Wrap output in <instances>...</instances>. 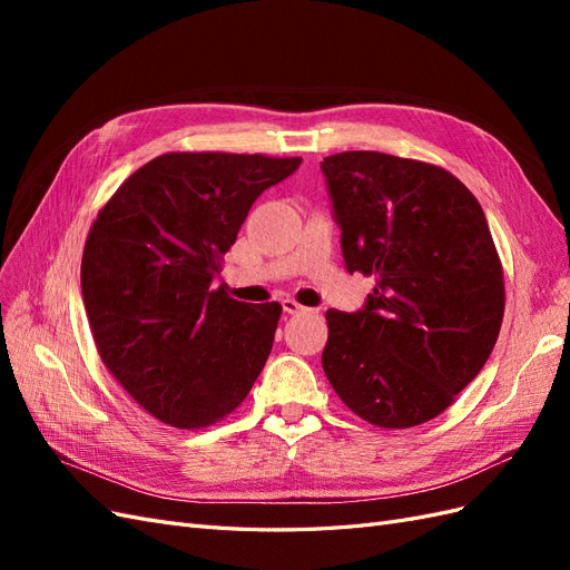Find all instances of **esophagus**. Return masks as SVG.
Wrapping results in <instances>:
<instances>
[{"label": "esophagus", "mask_w": 570, "mask_h": 570, "mask_svg": "<svg viewBox=\"0 0 570 570\" xmlns=\"http://www.w3.org/2000/svg\"><path fill=\"white\" fill-rule=\"evenodd\" d=\"M281 304H283V312H285V314H306V312H308L306 306L297 304L295 299H289V297H287V299H283Z\"/></svg>", "instance_id": "esophagus-1"}]
</instances>
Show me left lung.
I'll return each instance as SVG.
<instances>
[{
    "mask_svg": "<svg viewBox=\"0 0 570 570\" xmlns=\"http://www.w3.org/2000/svg\"><path fill=\"white\" fill-rule=\"evenodd\" d=\"M344 266L375 275L354 314L327 308L323 371L356 416L425 423L485 366L504 278L482 206L444 168L381 151L321 161Z\"/></svg>",
    "mask_w": 570,
    "mask_h": 570,
    "instance_id": "left-lung-1",
    "label": "left lung"
}]
</instances>
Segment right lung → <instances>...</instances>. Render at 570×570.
<instances>
[{
  "instance_id": "right-lung-1",
  "label": "right lung",
  "mask_w": 570,
  "mask_h": 570,
  "mask_svg": "<svg viewBox=\"0 0 570 570\" xmlns=\"http://www.w3.org/2000/svg\"><path fill=\"white\" fill-rule=\"evenodd\" d=\"M302 159L161 154L92 223L80 285L97 352L151 416L193 430L243 404L273 347L281 304L218 285L220 256L256 197Z\"/></svg>"
}]
</instances>
